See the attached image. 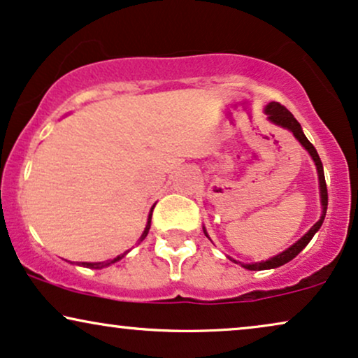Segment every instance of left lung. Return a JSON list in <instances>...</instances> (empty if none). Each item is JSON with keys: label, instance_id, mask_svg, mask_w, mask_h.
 <instances>
[{"label": "left lung", "instance_id": "1", "mask_svg": "<svg viewBox=\"0 0 358 358\" xmlns=\"http://www.w3.org/2000/svg\"><path fill=\"white\" fill-rule=\"evenodd\" d=\"M266 115H268V120L273 122V124L282 127V129H287L289 132L294 134V137H296L297 140H299V143L302 147L306 148L307 152H309V155L312 157V160H314L315 166H317V175H319V187H320V203H322V216H320V220L315 223L312 228L307 231L304 236H302L299 241H296L292 244L291 248H287L286 251L279 252L278 256L271 257V259L268 261H261V262H251V264H243V262H239V264L243 266V268L250 269V271H262V269H274V268H279V266L286 264V262L292 261L294 257H296L299 252L304 250V248L309 244V241L312 238H314V234L319 231L320 226H322L324 223V218H325V213H327V203H329V196H327V185H325V176H324V166H322V162H320L319 158V153L317 150H315L314 145L307 140V137L304 135V132H302L301 129V124L297 122L296 119H294V115L291 114V112L287 110L286 107L280 106L279 102H269L268 106H266L264 108ZM203 231H205L206 238L208 233L206 229L203 228ZM231 259V257H229ZM234 261V259H231ZM238 262V261H234Z\"/></svg>", "mask_w": 358, "mask_h": 358}]
</instances>
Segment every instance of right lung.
Segmentation results:
<instances>
[{
  "label": "right lung",
  "mask_w": 358,
  "mask_h": 358,
  "mask_svg": "<svg viewBox=\"0 0 358 358\" xmlns=\"http://www.w3.org/2000/svg\"><path fill=\"white\" fill-rule=\"evenodd\" d=\"M153 208H155V205L152 206V210H150V215H148V221H147V226H145V229H143V233H142V236H140V241H143V239H145V236L148 234V229H150V223H152V213H153ZM125 256V252L124 255H119L117 257H114V259H108V261H106V262H80V266H84V268H92V269H102V268H106V266H110V264H114V262H117V261H120L122 257Z\"/></svg>",
  "instance_id": "1"
}]
</instances>
